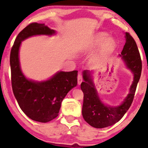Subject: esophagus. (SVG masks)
<instances>
[{
	"instance_id": "34e87169",
	"label": "esophagus",
	"mask_w": 148,
	"mask_h": 148,
	"mask_svg": "<svg viewBox=\"0 0 148 148\" xmlns=\"http://www.w3.org/2000/svg\"><path fill=\"white\" fill-rule=\"evenodd\" d=\"M82 81H83L82 76L80 74L78 75V76H77V84H78V85H80L81 84H82Z\"/></svg>"
}]
</instances>
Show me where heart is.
I'll return each mask as SVG.
<instances>
[{
	"instance_id": "obj_1",
	"label": "heart",
	"mask_w": 148,
	"mask_h": 148,
	"mask_svg": "<svg viewBox=\"0 0 148 148\" xmlns=\"http://www.w3.org/2000/svg\"><path fill=\"white\" fill-rule=\"evenodd\" d=\"M108 38V34L104 32H101L97 34L94 38L93 42L94 45L96 46L102 45V52L104 53H109L114 49L116 46V42L112 38Z\"/></svg>"
}]
</instances>
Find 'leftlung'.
<instances>
[{"mask_svg":"<svg viewBox=\"0 0 148 148\" xmlns=\"http://www.w3.org/2000/svg\"><path fill=\"white\" fill-rule=\"evenodd\" d=\"M125 38L126 42L120 56H122L127 66L133 72L134 80L129 94L123 104L116 107L106 106L103 104L99 98L90 73L87 71H84V82L81 84V89L84 93L82 115L84 120L95 128H104L119 122L130 108L134 98L141 77L142 62L135 40L128 32L125 33Z\"/></svg>","mask_w":148,"mask_h":148,"instance_id":"8db88e82","label":"left lung"}]
</instances>
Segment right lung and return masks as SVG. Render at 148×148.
<instances>
[{
  "label": "right lung",
  "mask_w": 148,
  "mask_h": 148,
  "mask_svg": "<svg viewBox=\"0 0 148 148\" xmlns=\"http://www.w3.org/2000/svg\"><path fill=\"white\" fill-rule=\"evenodd\" d=\"M54 33L44 23H30L18 34L10 54L14 96L22 111L33 121L40 123L49 122L58 116L62 100L77 84L78 71L58 72L46 82L28 80L20 69L19 50L21 42L28 37Z\"/></svg>",
  "instance_id": "obj_1"
}]
</instances>
